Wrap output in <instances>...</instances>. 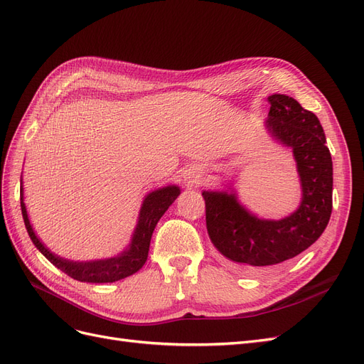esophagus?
<instances>
[{"label": "esophagus", "instance_id": "esophagus-1", "mask_svg": "<svg viewBox=\"0 0 364 364\" xmlns=\"http://www.w3.org/2000/svg\"><path fill=\"white\" fill-rule=\"evenodd\" d=\"M190 182H191V183H197V181H196L194 176H190Z\"/></svg>", "mask_w": 364, "mask_h": 364}]
</instances>
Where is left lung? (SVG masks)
<instances>
[{
	"label": "left lung",
	"mask_w": 364,
	"mask_h": 364,
	"mask_svg": "<svg viewBox=\"0 0 364 364\" xmlns=\"http://www.w3.org/2000/svg\"><path fill=\"white\" fill-rule=\"evenodd\" d=\"M266 127L290 147L301 182V202L279 220L261 218L238 200L235 190L202 191L206 228L217 250L253 273L299 255L323 234L333 211V161L318 118L293 97L273 94Z\"/></svg>",
	"instance_id": "obj_1"
}]
</instances>
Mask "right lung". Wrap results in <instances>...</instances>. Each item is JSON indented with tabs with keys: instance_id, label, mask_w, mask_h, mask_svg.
I'll return each instance as SVG.
<instances>
[{
	"instance_id": "obj_1",
	"label": "right lung",
	"mask_w": 364,
	"mask_h": 364,
	"mask_svg": "<svg viewBox=\"0 0 364 364\" xmlns=\"http://www.w3.org/2000/svg\"><path fill=\"white\" fill-rule=\"evenodd\" d=\"M179 194L181 188L178 185H167L162 186V188L147 193L144 196V199H142L139 208L138 222L134 229V234H132L129 245L123 250L109 258L74 261L59 257L54 252H51L42 243V240L35 232V229H33L30 223L28 213L24 203L23 174H21V211H23L26 229L28 232V237L33 241V245L36 246V249L53 264V266H56L63 273H67L68 277L80 282H115L136 273L147 261L151 234L153 230H155L159 218L165 214L170 205L178 199Z\"/></svg>"
}]
</instances>
